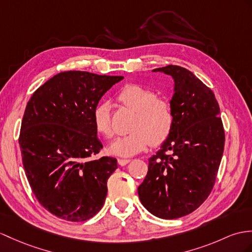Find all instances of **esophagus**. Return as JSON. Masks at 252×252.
Listing matches in <instances>:
<instances>
[{
  "label": "esophagus",
  "mask_w": 252,
  "mask_h": 252,
  "mask_svg": "<svg viewBox=\"0 0 252 252\" xmlns=\"http://www.w3.org/2000/svg\"><path fill=\"white\" fill-rule=\"evenodd\" d=\"M118 161H119L120 165H126L127 163L130 162V159H122V158H120V159H118Z\"/></svg>",
  "instance_id": "1"
}]
</instances>
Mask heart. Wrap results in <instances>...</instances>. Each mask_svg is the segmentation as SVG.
Masks as SVG:
<instances>
[{
	"instance_id": "heart-1",
	"label": "heart",
	"mask_w": 252,
	"mask_h": 252,
	"mask_svg": "<svg viewBox=\"0 0 252 252\" xmlns=\"http://www.w3.org/2000/svg\"><path fill=\"white\" fill-rule=\"evenodd\" d=\"M118 100L134 114L127 136L116 139L108 147L109 153L121 157H130L146 146H158L169 138L175 124L172 103L157 97L154 91L140 84H127L118 94ZM96 131L105 138L113 136L111 110L108 103L98 105L93 112Z\"/></svg>"
}]
</instances>
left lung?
<instances>
[{
  "label": "left lung",
  "instance_id": "left-lung-1",
  "mask_svg": "<svg viewBox=\"0 0 252 252\" xmlns=\"http://www.w3.org/2000/svg\"><path fill=\"white\" fill-rule=\"evenodd\" d=\"M174 79L175 124L138 187L141 203L154 216L176 219L192 213L212 192L224 149V129L213 91L191 71L168 65Z\"/></svg>",
  "mask_w": 252,
  "mask_h": 252
}]
</instances>
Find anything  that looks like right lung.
I'll list each match as a JSON object with an SVG mask.
<instances>
[{
	"instance_id": "right-lung-1",
	"label": "right lung",
	"mask_w": 252,
	"mask_h": 252,
	"mask_svg": "<svg viewBox=\"0 0 252 252\" xmlns=\"http://www.w3.org/2000/svg\"><path fill=\"white\" fill-rule=\"evenodd\" d=\"M122 76L69 70L34 92L23 114L19 144L31 189L48 212L85 221L100 211L112 157L91 159L102 149L93 123L100 98Z\"/></svg>"
}]
</instances>
